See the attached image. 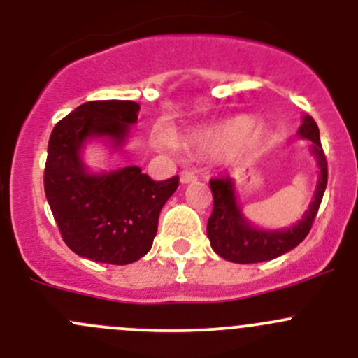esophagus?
<instances>
[{"mask_svg":"<svg viewBox=\"0 0 358 358\" xmlns=\"http://www.w3.org/2000/svg\"><path fill=\"white\" fill-rule=\"evenodd\" d=\"M194 180H196V175H194V173H190V171H182V173H180V182H182L183 185H185V183L194 182Z\"/></svg>","mask_w":358,"mask_h":358,"instance_id":"1","label":"esophagus"}]
</instances>
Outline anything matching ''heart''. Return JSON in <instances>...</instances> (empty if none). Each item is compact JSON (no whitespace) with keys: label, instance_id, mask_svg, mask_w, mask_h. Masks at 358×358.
I'll use <instances>...</instances> for the list:
<instances>
[{"label":"heart","instance_id":"1","mask_svg":"<svg viewBox=\"0 0 358 358\" xmlns=\"http://www.w3.org/2000/svg\"><path fill=\"white\" fill-rule=\"evenodd\" d=\"M251 117L236 115L202 133L197 143L202 150H208V152H223L241 140V152L252 154L262 145L263 129L251 128Z\"/></svg>","mask_w":358,"mask_h":358}]
</instances>
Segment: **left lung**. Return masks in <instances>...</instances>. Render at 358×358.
Returning a JSON list of instances; mask_svg holds the SVG:
<instances>
[{"label": "left lung", "mask_w": 358, "mask_h": 358, "mask_svg": "<svg viewBox=\"0 0 358 358\" xmlns=\"http://www.w3.org/2000/svg\"><path fill=\"white\" fill-rule=\"evenodd\" d=\"M299 135L312 142V154L317 159L320 173L315 196L303 220L284 230H262L249 225L237 206L234 180L218 176L209 180L213 192V213L208 220V237L213 251L234 263H259L277 258L291 251L308 236L327 185V161L320 143L319 126L313 117L305 115L299 126Z\"/></svg>", "instance_id": "1"}]
</instances>
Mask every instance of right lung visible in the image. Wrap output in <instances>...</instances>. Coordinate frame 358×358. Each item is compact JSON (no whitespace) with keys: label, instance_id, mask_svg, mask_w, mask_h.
Here are the masks:
<instances>
[{"label":"right lung","instance_id":"obj_1","mask_svg":"<svg viewBox=\"0 0 358 358\" xmlns=\"http://www.w3.org/2000/svg\"><path fill=\"white\" fill-rule=\"evenodd\" d=\"M133 100H93L59 121L50 135L45 194L64 243L76 255L109 265H128L150 251L159 213L178 189V176L154 182L138 166L93 175L81 161L92 136L114 147L138 119Z\"/></svg>","mask_w":358,"mask_h":358}]
</instances>
